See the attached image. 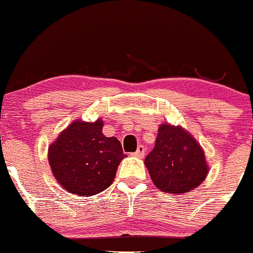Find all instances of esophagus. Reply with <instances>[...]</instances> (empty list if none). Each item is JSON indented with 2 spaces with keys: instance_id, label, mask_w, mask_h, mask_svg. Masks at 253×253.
I'll return each mask as SVG.
<instances>
[{
  "instance_id": "obj_1",
  "label": "esophagus",
  "mask_w": 253,
  "mask_h": 253,
  "mask_svg": "<svg viewBox=\"0 0 253 253\" xmlns=\"http://www.w3.org/2000/svg\"><path fill=\"white\" fill-rule=\"evenodd\" d=\"M145 152H146V149H145V147H143V146H138L137 147V149H136V152H134V153H132V156H135V157H137V158H142L143 156H145Z\"/></svg>"
}]
</instances>
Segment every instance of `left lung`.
<instances>
[{"label":"left lung","instance_id":"1","mask_svg":"<svg viewBox=\"0 0 253 253\" xmlns=\"http://www.w3.org/2000/svg\"><path fill=\"white\" fill-rule=\"evenodd\" d=\"M145 165L156 187L170 194L197 188L208 176V163L198 141L182 126L162 124Z\"/></svg>","mask_w":253,"mask_h":253}]
</instances>
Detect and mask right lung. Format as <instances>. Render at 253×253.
<instances>
[{
    "label": "right lung",
    "mask_w": 253,
    "mask_h": 253,
    "mask_svg": "<svg viewBox=\"0 0 253 253\" xmlns=\"http://www.w3.org/2000/svg\"><path fill=\"white\" fill-rule=\"evenodd\" d=\"M104 122L76 119L48 148L55 180L73 194L90 197L112 184L121 160V142L102 134Z\"/></svg>",
    "instance_id": "add662e5"
}]
</instances>
